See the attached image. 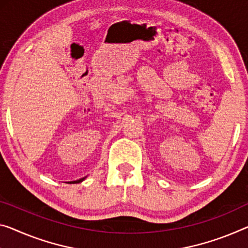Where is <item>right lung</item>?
Here are the masks:
<instances>
[{
	"instance_id": "obj_1",
	"label": "right lung",
	"mask_w": 248,
	"mask_h": 248,
	"mask_svg": "<svg viewBox=\"0 0 248 248\" xmlns=\"http://www.w3.org/2000/svg\"><path fill=\"white\" fill-rule=\"evenodd\" d=\"M85 178H86V176H85V177H83V178H79V180H78V181H73V182H68V183H70V184H71V183H73V184H74V183H81V182H83V181H84V180H85Z\"/></svg>"
}]
</instances>
